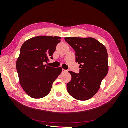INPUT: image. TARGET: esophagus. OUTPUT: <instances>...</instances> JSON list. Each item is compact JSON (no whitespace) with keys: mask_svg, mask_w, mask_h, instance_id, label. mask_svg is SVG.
<instances>
[{"mask_svg":"<svg viewBox=\"0 0 128 128\" xmlns=\"http://www.w3.org/2000/svg\"><path fill=\"white\" fill-rule=\"evenodd\" d=\"M67 70H64V69H62V72L63 73H64V72H67Z\"/></svg>","mask_w":128,"mask_h":128,"instance_id":"1","label":"esophagus"}]
</instances>
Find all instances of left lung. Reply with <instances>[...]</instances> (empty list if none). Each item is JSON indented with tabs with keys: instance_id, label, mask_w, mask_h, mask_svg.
Masks as SVG:
<instances>
[{
	"instance_id": "obj_1",
	"label": "left lung",
	"mask_w": 128,
	"mask_h": 128,
	"mask_svg": "<svg viewBox=\"0 0 128 128\" xmlns=\"http://www.w3.org/2000/svg\"><path fill=\"white\" fill-rule=\"evenodd\" d=\"M65 40L76 52V62L80 64V74L72 71L67 90L75 99L86 101L99 91L108 72V53L105 46L92 37H66Z\"/></svg>"
}]
</instances>
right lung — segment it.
<instances>
[{
  "mask_svg": "<svg viewBox=\"0 0 128 128\" xmlns=\"http://www.w3.org/2000/svg\"><path fill=\"white\" fill-rule=\"evenodd\" d=\"M61 38L39 36L27 40L21 46L16 69L21 86L30 97L40 99L48 95L53 82L61 73L62 68L45 64L50 58L53 59Z\"/></svg>",
  "mask_w": 128,
  "mask_h": 128,
  "instance_id": "1",
  "label": "right lung"
}]
</instances>
